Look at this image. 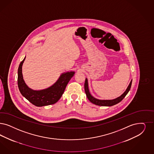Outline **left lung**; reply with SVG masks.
<instances>
[{"label": "left lung", "instance_id": "left-lung-1", "mask_svg": "<svg viewBox=\"0 0 154 154\" xmlns=\"http://www.w3.org/2000/svg\"><path fill=\"white\" fill-rule=\"evenodd\" d=\"M131 84H132V80L125 92L120 97H118L113 100H99V99H97L96 98L92 97V95L89 92L88 86V82H87V79H85V90L86 96L87 97L88 99L93 104H96L97 106H114L115 104H116L118 103L121 102L125 98V97L126 96V95L128 94V92H129L130 88H131Z\"/></svg>", "mask_w": 154, "mask_h": 154}]
</instances>
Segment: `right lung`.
I'll list each match as a JSON object with an SVG mask.
<instances>
[{"instance_id": "1", "label": "right lung", "mask_w": 154, "mask_h": 154, "mask_svg": "<svg viewBox=\"0 0 154 154\" xmlns=\"http://www.w3.org/2000/svg\"><path fill=\"white\" fill-rule=\"evenodd\" d=\"M26 57L20 62L18 68L17 85L21 94L29 102L37 107L55 104L62 96L69 81L74 76V72L63 74L51 87L43 90L34 91L26 85L23 79L22 65Z\"/></svg>"}]
</instances>
